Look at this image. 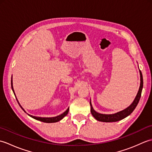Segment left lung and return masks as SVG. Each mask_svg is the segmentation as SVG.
I'll list each match as a JSON object with an SVG mask.
<instances>
[{
  "label": "left lung",
  "mask_w": 152,
  "mask_h": 152,
  "mask_svg": "<svg viewBox=\"0 0 152 152\" xmlns=\"http://www.w3.org/2000/svg\"><path fill=\"white\" fill-rule=\"evenodd\" d=\"M140 85L139 89H138V93L136 96V97H135L134 100V101L129 106V107L123 110L120 112L115 113V114H100V113L96 112L95 110L93 109L91 102L90 101L91 112L93 117H94L96 120H98L99 121L115 122V121L121 120V119L127 117L128 115H129L131 113L133 112L135 108L137 107V106L138 104V102H139V100L141 96L142 90V88H143V78H142V74L140 70Z\"/></svg>",
  "instance_id": "obj_1"
}]
</instances>
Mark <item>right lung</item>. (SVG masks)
I'll use <instances>...</instances> for the list:
<instances>
[{"mask_svg":"<svg viewBox=\"0 0 152 152\" xmlns=\"http://www.w3.org/2000/svg\"><path fill=\"white\" fill-rule=\"evenodd\" d=\"M11 86H12V91H13V92H14V95L15 96L14 88H13L12 78V80H11ZM15 97H16V96H15ZM17 101L18 102L19 106H20V107L21 108V109L23 110L25 112H26L25 111V110L23 108L22 106L20 105V104H19V102L18 101V99H17ZM69 108H68V109L66 110L64 112H63L62 114H61L59 115H57V116H56V117H52V118H41V117H37V116H33V115H30V114H28V115H29V116H31V118H34L35 119H37V120L42 121V122H44V123H55V122H57V121L61 120V119H62L64 117V116H66L68 114V113H69Z\"/></svg>","mask_w":152,"mask_h":152,"instance_id":"1","label":"right lung"}]
</instances>
